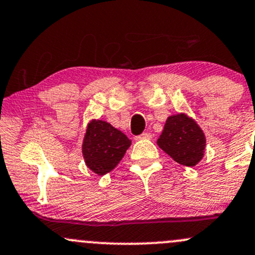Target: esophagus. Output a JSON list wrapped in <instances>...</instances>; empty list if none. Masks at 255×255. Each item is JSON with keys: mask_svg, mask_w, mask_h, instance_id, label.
<instances>
[{"mask_svg": "<svg viewBox=\"0 0 255 255\" xmlns=\"http://www.w3.org/2000/svg\"><path fill=\"white\" fill-rule=\"evenodd\" d=\"M151 133H149V132H145V133H143V134L141 135H139V136H136V139H150L151 138Z\"/></svg>", "mask_w": 255, "mask_h": 255, "instance_id": "1", "label": "esophagus"}]
</instances>
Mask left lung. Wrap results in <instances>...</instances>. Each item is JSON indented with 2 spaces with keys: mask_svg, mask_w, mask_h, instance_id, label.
<instances>
[{
  "mask_svg": "<svg viewBox=\"0 0 255 255\" xmlns=\"http://www.w3.org/2000/svg\"><path fill=\"white\" fill-rule=\"evenodd\" d=\"M206 139L198 123L186 114L172 115L157 139V145L179 165L193 167L204 156Z\"/></svg>",
  "mask_w": 255,
  "mask_h": 255,
  "instance_id": "8db88e82",
  "label": "left lung"
}]
</instances>
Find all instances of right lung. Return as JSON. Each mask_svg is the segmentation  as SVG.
I'll list each match as a JSON object with an SVG mask.
<instances>
[{"label":"right lung","mask_w":255,"mask_h":255,"mask_svg":"<svg viewBox=\"0 0 255 255\" xmlns=\"http://www.w3.org/2000/svg\"><path fill=\"white\" fill-rule=\"evenodd\" d=\"M129 146V139L117 128L105 121L92 120L83 139V157L94 173L104 176L119 165Z\"/></svg>","instance_id":"obj_1"}]
</instances>
